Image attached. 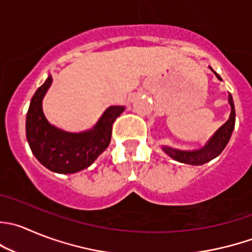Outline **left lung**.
I'll use <instances>...</instances> for the list:
<instances>
[{"label": "left lung", "mask_w": 252, "mask_h": 252, "mask_svg": "<svg viewBox=\"0 0 252 252\" xmlns=\"http://www.w3.org/2000/svg\"><path fill=\"white\" fill-rule=\"evenodd\" d=\"M209 69L213 71L212 67H209ZM214 74H216V76L218 77V80H221V77L219 76L217 72H214ZM228 101L231 107V112H230V116H229V119L226 121L225 124H223V126H221L220 128L214 133V135L209 139V141L203 146V148L194 151H183V150H178V149L170 148V146H162L163 153L167 154L170 158H172L173 160L178 161V162L188 163V165H196V166L209 162L211 160L216 158L217 156L220 155L221 151L225 149L226 144H228L229 140H230V136L231 134H233L234 126H235V108H234V101L230 94H229Z\"/></svg>", "instance_id": "8db88e82"}]
</instances>
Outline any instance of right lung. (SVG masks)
Segmentation results:
<instances>
[{"mask_svg": "<svg viewBox=\"0 0 252 252\" xmlns=\"http://www.w3.org/2000/svg\"><path fill=\"white\" fill-rule=\"evenodd\" d=\"M51 82L53 77L49 75L32 97L26 119L27 140L36 160L48 170L64 175L79 172L91 166L108 148L112 124L126 107H108L92 129L69 133L49 123L44 116L43 98Z\"/></svg>", "mask_w": 252, "mask_h": 252, "instance_id": "add662e5", "label": "right lung"}]
</instances>
